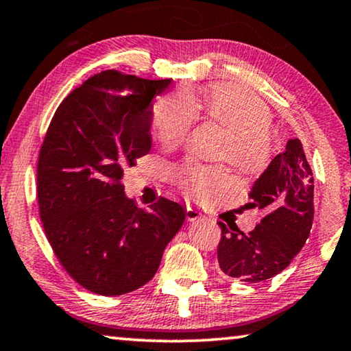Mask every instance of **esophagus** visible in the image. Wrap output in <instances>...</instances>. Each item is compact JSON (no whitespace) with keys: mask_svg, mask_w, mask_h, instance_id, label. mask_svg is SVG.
<instances>
[{"mask_svg":"<svg viewBox=\"0 0 351 351\" xmlns=\"http://www.w3.org/2000/svg\"><path fill=\"white\" fill-rule=\"evenodd\" d=\"M185 212H186V219L188 221H196L199 218H204L202 208L197 207V206H193V204H186Z\"/></svg>","mask_w":351,"mask_h":351,"instance_id":"34e87169","label":"esophagus"}]
</instances>
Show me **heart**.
<instances>
[{
    "instance_id": "1",
    "label": "heart",
    "mask_w": 351,
    "mask_h": 351,
    "mask_svg": "<svg viewBox=\"0 0 351 351\" xmlns=\"http://www.w3.org/2000/svg\"><path fill=\"white\" fill-rule=\"evenodd\" d=\"M196 104L206 110L208 119L229 130L221 157L246 174L267 168L274 149L271 111L258 97L237 84L210 86L196 101L183 93L161 99L152 116L154 132L161 143L174 147L185 141L197 119ZM176 182L197 199H208L228 183V174L219 166L188 161L176 171Z\"/></svg>"
}]
</instances>
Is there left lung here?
Returning a JSON list of instances; mask_svg holds the SVG:
<instances>
[{"label":"left lung","instance_id":"left-lung-1","mask_svg":"<svg viewBox=\"0 0 351 351\" xmlns=\"http://www.w3.org/2000/svg\"><path fill=\"white\" fill-rule=\"evenodd\" d=\"M250 197L247 206L265 208L267 215L247 234L219 221L218 263L226 276L261 282L289 267L314 221V176L298 138L289 139L284 152L273 158Z\"/></svg>","mask_w":351,"mask_h":351}]
</instances>
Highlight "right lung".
<instances>
[{
  "instance_id": "right-lung-1",
  "label": "right lung",
  "mask_w": 351,
  "mask_h": 351,
  "mask_svg": "<svg viewBox=\"0 0 351 351\" xmlns=\"http://www.w3.org/2000/svg\"><path fill=\"white\" fill-rule=\"evenodd\" d=\"M171 80L105 70L53 116L37 161V202L59 263L82 287L116 296L147 284L185 221L179 202L139 208L122 177L152 147V100Z\"/></svg>"
}]
</instances>
